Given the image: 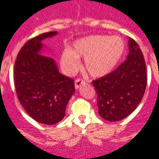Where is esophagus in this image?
<instances>
[{
  "label": "esophagus",
  "instance_id": "34e87169",
  "mask_svg": "<svg viewBox=\"0 0 159 159\" xmlns=\"http://www.w3.org/2000/svg\"><path fill=\"white\" fill-rule=\"evenodd\" d=\"M85 82L83 80H80V79H78V80H75V84H74V85H75V88L76 89H79L80 86H81L82 85H84Z\"/></svg>",
  "mask_w": 159,
  "mask_h": 159
}]
</instances>
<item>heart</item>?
Masks as SVG:
<instances>
[{"mask_svg":"<svg viewBox=\"0 0 159 159\" xmlns=\"http://www.w3.org/2000/svg\"><path fill=\"white\" fill-rule=\"evenodd\" d=\"M124 51L125 43L120 37L91 35L74 42V49H64L61 63L66 73L73 74L80 67L81 57L92 77H103L117 66Z\"/></svg>","mask_w":159,"mask_h":159,"instance_id":"b5f03b06","label":"heart"}]
</instances>
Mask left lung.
I'll return each instance as SVG.
<instances>
[{"label":"left lung","instance_id":"1","mask_svg":"<svg viewBox=\"0 0 159 159\" xmlns=\"http://www.w3.org/2000/svg\"><path fill=\"white\" fill-rule=\"evenodd\" d=\"M127 59L116 70L92 81L98 114L104 120L121 121L135 110L146 87V63L138 43L128 38Z\"/></svg>","mask_w":159,"mask_h":159}]
</instances>
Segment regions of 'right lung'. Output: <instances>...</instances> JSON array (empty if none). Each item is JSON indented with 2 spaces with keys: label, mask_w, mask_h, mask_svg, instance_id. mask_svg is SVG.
<instances>
[{
  "label": "right lung",
  "mask_w": 159,
  "mask_h": 159,
  "mask_svg": "<svg viewBox=\"0 0 159 159\" xmlns=\"http://www.w3.org/2000/svg\"><path fill=\"white\" fill-rule=\"evenodd\" d=\"M56 35L57 31H50L30 39L14 66V85L21 105L35 121L46 125L63 119L75 91L74 80L60 73L52 57L41 55L46 47L42 42Z\"/></svg>",
  "instance_id": "right-lung-1"
}]
</instances>
